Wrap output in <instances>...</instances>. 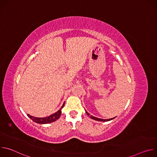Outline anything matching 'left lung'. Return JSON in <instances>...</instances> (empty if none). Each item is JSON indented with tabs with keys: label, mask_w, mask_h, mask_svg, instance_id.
Instances as JSON below:
<instances>
[{
	"label": "left lung",
	"mask_w": 157,
	"mask_h": 157,
	"mask_svg": "<svg viewBox=\"0 0 157 157\" xmlns=\"http://www.w3.org/2000/svg\"><path fill=\"white\" fill-rule=\"evenodd\" d=\"M86 114H87V116H89V113H87L86 111ZM89 117H90L91 119H94V120H96V121H102V122H105V121H110V120H113V119H114V118H115V117H114V118L109 119H99V118H97V117H93V116H90Z\"/></svg>",
	"instance_id": "obj_1"
}]
</instances>
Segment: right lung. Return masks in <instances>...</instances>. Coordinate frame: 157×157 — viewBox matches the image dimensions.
I'll list each match as a JSON object with an SVG mask.
<instances>
[{"label":"right lung","instance_id":"obj_1","mask_svg":"<svg viewBox=\"0 0 157 157\" xmlns=\"http://www.w3.org/2000/svg\"><path fill=\"white\" fill-rule=\"evenodd\" d=\"M64 104H63L62 107H64ZM61 108L58 110L57 111L56 113L48 116V117H44V118H38V117H33V116H31L30 115L28 114L29 117L34 122H35L36 123H38V124H48V123H51V122H55V121H56L57 119H59V117H60L61 116Z\"/></svg>","mask_w":157,"mask_h":157}]
</instances>
